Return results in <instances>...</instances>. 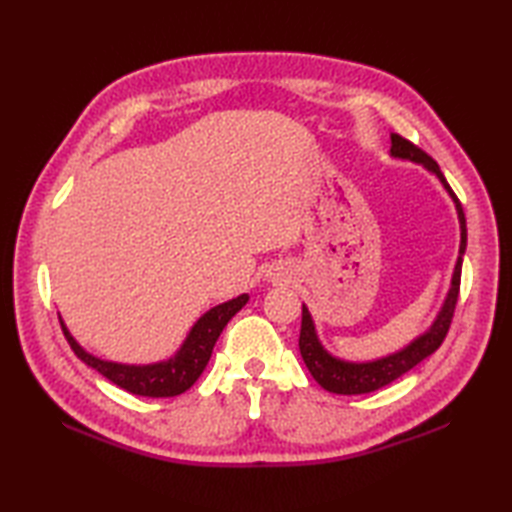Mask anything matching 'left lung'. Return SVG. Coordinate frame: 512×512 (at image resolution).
<instances>
[{
  "mask_svg": "<svg viewBox=\"0 0 512 512\" xmlns=\"http://www.w3.org/2000/svg\"><path fill=\"white\" fill-rule=\"evenodd\" d=\"M389 138H391V147H389L391 158L422 165L424 169L433 173V176L440 180L444 191H447L449 198L453 200L455 213H458V222H460L458 262H455V268H453L451 286H449L447 297H444L442 306L436 314V319L431 321L429 328L424 330L422 334H418L416 339H411L405 347H400V350L389 352V354L378 356V358H369V361H345V358L334 356L332 352L325 350V345L321 343L319 334H317V328H314L312 314H310L306 303H303L299 352H301L303 363H306L312 378L317 380V383L323 389L332 391V394H343V396L369 394V391H376L380 387L394 383L396 378H400L402 374H407L411 367H416L420 361H424V358L431 356L442 345L444 336H447V332H449L455 303H458L462 257L466 253V217H464V211H462V204H460L458 198H455V193L451 191L449 182L444 180L436 160L424 154L422 149H418L416 145H411L409 140H405L398 134H391Z\"/></svg>",
  "mask_w": 512,
  "mask_h": 512,
  "instance_id": "8db88e82",
  "label": "left lung"
}]
</instances>
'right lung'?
Listing matches in <instances>:
<instances>
[{"instance_id":"obj_1","label":"right lung","mask_w":512,"mask_h":512,"mask_svg":"<svg viewBox=\"0 0 512 512\" xmlns=\"http://www.w3.org/2000/svg\"><path fill=\"white\" fill-rule=\"evenodd\" d=\"M248 303V295H239L235 299H228L224 303H217L211 310H206L202 317L191 325L189 334L184 336L182 345L171 356L162 358L156 363L134 365V363H118V361H105L101 356L90 354L85 347L74 339L68 325L63 323L61 314V328L65 339H68L74 354L81 361L103 374L114 385L123 387L129 394L147 396V398H171L180 396L187 391L195 380L204 372L206 363L213 354L215 341L220 339L226 323L231 321L235 314Z\"/></svg>"}]
</instances>
